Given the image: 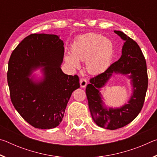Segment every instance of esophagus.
Masks as SVG:
<instances>
[{
	"mask_svg": "<svg viewBox=\"0 0 157 157\" xmlns=\"http://www.w3.org/2000/svg\"><path fill=\"white\" fill-rule=\"evenodd\" d=\"M79 83H80V86L82 88H84L86 87L87 85V80L85 78H81L80 81H79Z\"/></svg>",
	"mask_w": 157,
	"mask_h": 157,
	"instance_id": "1",
	"label": "esophagus"
}]
</instances>
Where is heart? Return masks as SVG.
<instances>
[{"label": "heart", "mask_w": 157, "mask_h": 157, "mask_svg": "<svg viewBox=\"0 0 157 157\" xmlns=\"http://www.w3.org/2000/svg\"><path fill=\"white\" fill-rule=\"evenodd\" d=\"M113 53V45L109 39L94 33L79 36L71 48V55L65 61L73 68H78L79 61L86 62V67L90 73L104 71L110 64Z\"/></svg>", "instance_id": "heart-1"}]
</instances>
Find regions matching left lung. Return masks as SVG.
Segmentation results:
<instances>
[{
  "label": "left lung",
  "instance_id": "1",
  "mask_svg": "<svg viewBox=\"0 0 157 157\" xmlns=\"http://www.w3.org/2000/svg\"><path fill=\"white\" fill-rule=\"evenodd\" d=\"M114 33L124 41L122 55L104 73L90 79L86 94L92 118L97 125L107 129L121 128L134 121L141 111L147 89V65L144 55L135 41L121 31ZM131 74L133 94L128 103L120 108L107 109L103 106L99 89L104 86L114 73Z\"/></svg>",
  "mask_w": 157,
  "mask_h": 157
}]
</instances>
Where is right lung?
Returning a JSON list of instances; mask_svg holds the SVG:
<instances>
[{
  "instance_id": "obj_1",
  "label": "right lung",
  "mask_w": 157,
  "mask_h": 157,
  "mask_svg": "<svg viewBox=\"0 0 157 157\" xmlns=\"http://www.w3.org/2000/svg\"><path fill=\"white\" fill-rule=\"evenodd\" d=\"M63 55V41L56 34H32L10 56L7 71L10 98L21 117L35 128L48 129L59 125L71 94L79 88V77L66 75L60 68ZM42 66L41 81L29 78Z\"/></svg>"
}]
</instances>
